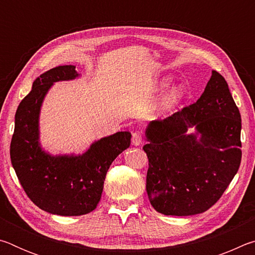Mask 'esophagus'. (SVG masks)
Returning a JSON list of instances; mask_svg holds the SVG:
<instances>
[{"instance_id":"obj_1","label":"esophagus","mask_w":255,"mask_h":255,"mask_svg":"<svg viewBox=\"0 0 255 255\" xmlns=\"http://www.w3.org/2000/svg\"><path fill=\"white\" fill-rule=\"evenodd\" d=\"M131 143H132V145H135V146H140L141 144H143V137H141L140 132L136 131V132L132 133Z\"/></svg>"}]
</instances>
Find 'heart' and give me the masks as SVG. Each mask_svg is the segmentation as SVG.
Returning a JSON list of instances; mask_svg holds the SVG:
<instances>
[{
    "label": "heart",
    "mask_w": 255,
    "mask_h": 255,
    "mask_svg": "<svg viewBox=\"0 0 255 255\" xmlns=\"http://www.w3.org/2000/svg\"><path fill=\"white\" fill-rule=\"evenodd\" d=\"M172 83V77L164 76L155 84V91H164ZM185 98V89L182 85H174L163 94L158 103V112L161 115H169L178 108Z\"/></svg>",
    "instance_id": "obj_1"
}]
</instances>
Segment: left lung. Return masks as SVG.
<instances>
[{
	"label": "left lung",
	"mask_w": 255,
	"mask_h": 255,
	"mask_svg": "<svg viewBox=\"0 0 255 255\" xmlns=\"http://www.w3.org/2000/svg\"><path fill=\"white\" fill-rule=\"evenodd\" d=\"M241 129L239 108L216 71L196 103L150 122L143 149L149 164L146 191L154 209L191 216L215 205L239 171Z\"/></svg>",
	"instance_id": "1"
}]
</instances>
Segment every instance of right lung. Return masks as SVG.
I'll return each instance as SVG.
<instances>
[{
	"label": "right lung",
	"instance_id": "obj_1",
	"mask_svg": "<svg viewBox=\"0 0 255 255\" xmlns=\"http://www.w3.org/2000/svg\"><path fill=\"white\" fill-rule=\"evenodd\" d=\"M79 77L73 65L42 73L15 112L12 166L30 200L53 215L81 216L96 209L111 163L130 145L131 133L118 131L94 140L82 154L54 155L42 148L39 119L47 93L56 82Z\"/></svg>",
	"mask_w": 255,
	"mask_h": 255
}]
</instances>
